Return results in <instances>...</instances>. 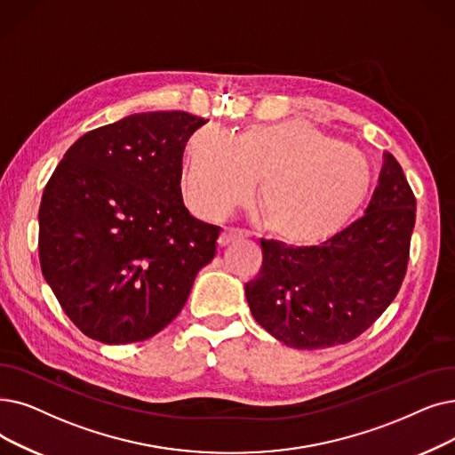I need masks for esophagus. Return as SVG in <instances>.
Instances as JSON below:
<instances>
[{"instance_id": "obj_1", "label": "esophagus", "mask_w": 455, "mask_h": 455, "mask_svg": "<svg viewBox=\"0 0 455 455\" xmlns=\"http://www.w3.org/2000/svg\"><path fill=\"white\" fill-rule=\"evenodd\" d=\"M240 238H245V232H242V230H223L221 235H220V240H217V243H220V247H225L230 242L240 240Z\"/></svg>"}]
</instances>
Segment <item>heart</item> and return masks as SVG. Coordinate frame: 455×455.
<instances>
[{
    "instance_id": "1",
    "label": "heart",
    "mask_w": 455,
    "mask_h": 455,
    "mask_svg": "<svg viewBox=\"0 0 455 455\" xmlns=\"http://www.w3.org/2000/svg\"><path fill=\"white\" fill-rule=\"evenodd\" d=\"M260 182L259 212L271 238L314 249L357 220L373 189L366 157L307 121L252 126L232 137L213 128L188 145L184 199L195 215L220 221Z\"/></svg>"
}]
</instances>
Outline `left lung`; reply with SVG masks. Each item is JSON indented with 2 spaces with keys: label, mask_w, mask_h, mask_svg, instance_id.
<instances>
[{
  "label": "left lung",
  "mask_w": 455,
  "mask_h": 455,
  "mask_svg": "<svg viewBox=\"0 0 455 455\" xmlns=\"http://www.w3.org/2000/svg\"><path fill=\"white\" fill-rule=\"evenodd\" d=\"M417 199L396 157L385 162L366 213L314 249L262 245L245 284L249 308L271 337L295 349L347 344L396 298L407 273Z\"/></svg>",
  "instance_id": "1"
}]
</instances>
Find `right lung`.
<instances>
[{
    "label": "right lung",
    "instance_id": "add662e5",
    "mask_svg": "<svg viewBox=\"0 0 455 455\" xmlns=\"http://www.w3.org/2000/svg\"><path fill=\"white\" fill-rule=\"evenodd\" d=\"M208 121L135 113L82 135L38 208V259L72 323L104 344L141 342L186 305L220 228L182 201V157Z\"/></svg>",
    "mask_w": 455,
    "mask_h": 455
}]
</instances>
